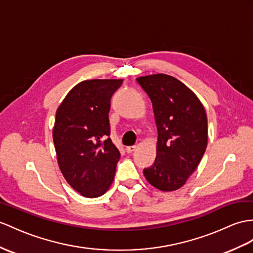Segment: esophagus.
<instances>
[{
	"label": "esophagus",
	"instance_id": "1",
	"mask_svg": "<svg viewBox=\"0 0 253 253\" xmlns=\"http://www.w3.org/2000/svg\"><path fill=\"white\" fill-rule=\"evenodd\" d=\"M136 149H137V146H128L126 148V151L127 153H133Z\"/></svg>",
	"mask_w": 253,
	"mask_h": 253
}]
</instances>
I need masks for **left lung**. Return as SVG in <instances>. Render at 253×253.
Masks as SVG:
<instances>
[{
    "label": "left lung",
    "instance_id": "left-lung-1",
    "mask_svg": "<svg viewBox=\"0 0 253 253\" xmlns=\"http://www.w3.org/2000/svg\"><path fill=\"white\" fill-rule=\"evenodd\" d=\"M136 80L150 97L158 128L156 161L144 175L155 188L175 191L187 182L205 153V108L194 92L173 76L155 74Z\"/></svg>",
    "mask_w": 253,
    "mask_h": 253
}]
</instances>
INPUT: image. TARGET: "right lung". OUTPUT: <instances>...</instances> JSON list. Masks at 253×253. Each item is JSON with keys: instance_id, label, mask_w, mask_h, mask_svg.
Instances as JSON below:
<instances>
[{"instance_id": "add662e5", "label": "right lung", "mask_w": 253, "mask_h": 253, "mask_svg": "<svg viewBox=\"0 0 253 253\" xmlns=\"http://www.w3.org/2000/svg\"><path fill=\"white\" fill-rule=\"evenodd\" d=\"M122 79L79 83L55 114L52 137L61 173L84 198H98L113 183L120 152L109 138L110 98Z\"/></svg>"}]
</instances>
